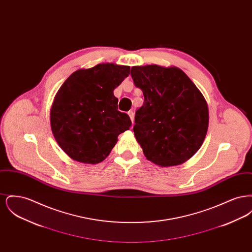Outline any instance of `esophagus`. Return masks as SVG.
I'll use <instances>...</instances> for the list:
<instances>
[{"label":"esophagus","mask_w":252,"mask_h":252,"mask_svg":"<svg viewBox=\"0 0 252 252\" xmlns=\"http://www.w3.org/2000/svg\"><path fill=\"white\" fill-rule=\"evenodd\" d=\"M128 115L130 117V120H131L132 124H134V112L132 110L128 111Z\"/></svg>","instance_id":"obj_1"}]
</instances>
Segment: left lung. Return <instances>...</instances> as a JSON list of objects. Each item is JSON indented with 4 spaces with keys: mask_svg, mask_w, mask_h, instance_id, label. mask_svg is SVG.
Returning <instances> with one entry per match:
<instances>
[{
    "mask_svg": "<svg viewBox=\"0 0 252 252\" xmlns=\"http://www.w3.org/2000/svg\"><path fill=\"white\" fill-rule=\"evenodd\" d=\"M134 84L144 94L133 126L144 156L162 167L179 165L203 144L208 105L192 80L176 67L134 66Z\"/></svg>",
    "mask_w": 252,
    "mask_h": 252,
    "instance_id": "obj_1",
    "label": "left lung"
}]
</instances>
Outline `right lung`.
Returning a JSON list of instances; mask_svg holds the SVG:
<instances>
[{"mask_svg": "<svg viewBox=\"0 0 252 252\" xmlns=\"http://www.w3.org/2000/svg\"><path fill=\"white\" fill-rule=\"evenodd\" d=\"M129 66L97 64L72 73L51 109V127L61 149L84 163L104 160L131 120L118 110L113 91L128 76Z\"/></svg>", "mask_w": 252, "mask_h": 252, "instance_id": "add662e5", "label": "right lung"}]
</instances>
